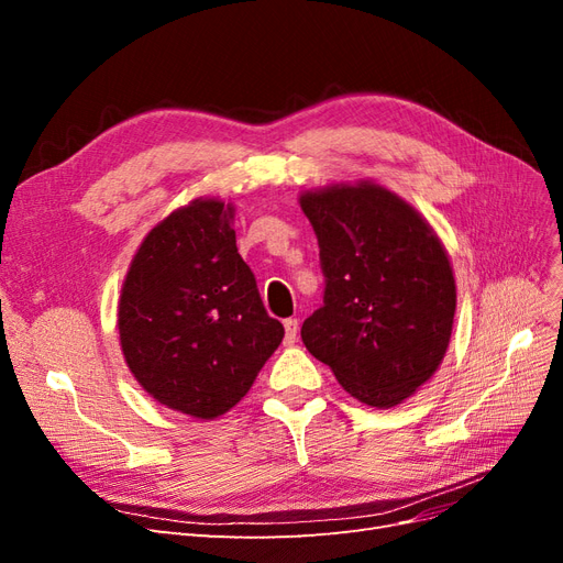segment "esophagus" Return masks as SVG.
Returning <instances> with one entry per match:
<instances>
[{"label": "esophagus", "mask_w": 563, "mask_h": 563, "mask_svg": "<svg viewBox=\"0 0 563 563\" xmlns=\"http://www.w3.org/2000/svg\"><path fill=\"white\" fill-rule=\"evenodd\" d=\"M284 329H286V343L294 345L296 338H298V319H286L284 321Z\"/></svg>", "instance_id": "1"}]
</instances>
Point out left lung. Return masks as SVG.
I'll list each match as a JSON object with an SVG mask.
<instances>
[{"instance_id":"obj_1","label":"left lung","mask_w":563,"mask_h":563,"mask_svg":"<svg viewBox=\"0 0 563 563\" xmlns=\"http://www.w3.org/2000/svg\"><path fill=\"white\" fill-rule=\"evenodd\" d=\"M319 244L323 302L302 343L354 399L389 408L430 380L451 340L455 279L439 236L373 183L300 197Z\"/></svg>"}]
</instances>
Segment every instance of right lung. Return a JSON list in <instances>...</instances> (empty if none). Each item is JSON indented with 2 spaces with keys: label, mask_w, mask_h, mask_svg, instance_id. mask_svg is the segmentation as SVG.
Instances as JSON below:
<instances>
[{
  "label": "right lung",
  "mask_w": 563,
  "mask_h": 563,
  "mask_svg": "<svg viewBox=\"0 0 563 563\" xmlns=\"http://www.w3.org/2000/svg\"><path fill=\"white\" fill-rule=\"evenodd\" d=\"M119 338L159 404L211 420L251 389L284 338L236 253L232 207L197 199L152 230L129 267Z\"/></svg>",
  "instance_id": "add662e5"
}]
</instances>
